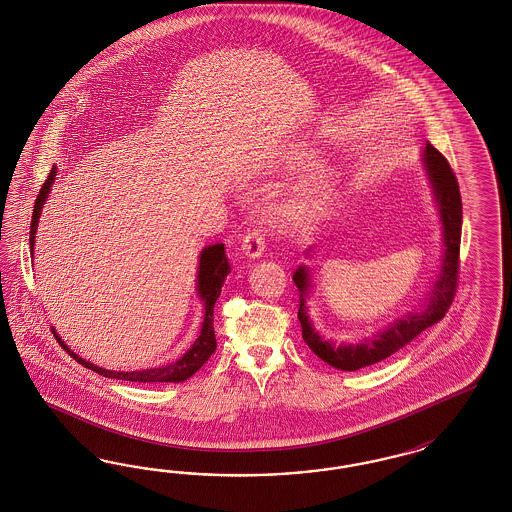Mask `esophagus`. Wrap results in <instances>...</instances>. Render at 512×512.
<instances>
[{"label": "esophagus", "mask_w": 512, "mask_h": 512, "mask_svg": "<svg viewBox=\"0 0 512 512\" xmlns=\"http://www.w3.org/2000/svg\"><path fill=\"white\" fill-rule=\"evenodd\" d=\"M242 249H244V253L249 259L261 257L263 251H265V232H263V229L255 227V229L247 230L244 242H242Z\"/></svg>", "instance_id": "1"}]
</instances>
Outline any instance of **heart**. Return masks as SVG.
I'll list each match as a JSON object with an SVG mask.
<instances>
[{"mask_svg": "<svg viewBox=\"0 0 512 512\" xmlns=\"http://www.w3.org/2000/svg\"><path fill=\"white\" fill-rule=\"evenodd\" d=\"M306 159H308V153H306V151H300L299 155H297V160ZM325 183H327V174H323V172L312 174V176L306 179V183H304V198H306V200L318 198L319 194L325 191Z\"/></svg>", "mask_w": 512, "mask_h": 512, "instance_id": "b5f03b06", "label": "heart"}]
</instances>
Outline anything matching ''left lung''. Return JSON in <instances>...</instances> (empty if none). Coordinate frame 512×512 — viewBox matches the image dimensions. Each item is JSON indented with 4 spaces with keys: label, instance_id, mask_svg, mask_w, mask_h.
<instances>
[{
    "label": "left lung",
    "instance_id": "8db88e82",
    "mask_svg": "<svg viewBox=\"0 0 512 512\" xmlns=\"http://www.w3.org/2000/svg\"><path fill=\"white\" fill-rule=\"evenodd\" d=\"M423 164L433 187L437 200V208L441 213L442 236H444V255H442L441 272L433 283L431 293L422 312H408L393 323L388 329L365 338L357 344H338L321 338L314 329L312 321L306 314V297L310 291V272L306 266H299L293 274V282L300 293L299 321L302 327V338L310 346V350L318 355L327 365L340 371H359L363 367L384 361L391 353L399 352L412 338L420 335L427 327L435 325L448 312L456 289H458L459 244H461V194H459L458 179L452 172L448 160L442 157L429 141L423 149ZM312 251V249H310Z\"/></svg>",
    "mask_w": 512,
    "mask_h": 512
}]
</instances>
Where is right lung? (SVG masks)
Here are the masks:
<instances>
[{
  "label": "right lung",
  "mask_w": 512,
  "mask_h": 512,
  "mask_svg": "<svg viewBox=\"0 0 512 512\" xmlns=\"http://www.w3.org/2000/svg\"><path fill=\"white\" fill-rule=\"evenodd\" d=\"M56 179V168L53 166L51 174L45 179L41 191L37 194L36 206L32 212V225H30V253L34 255V244H36V230L41 208L45 204V200L51 194V185ZM230 272L229 257L225 253V244H213V246L204 247L200 253V263H198V280H196V291L198 297L204 302V321H202V329L200 335L194 340L193 346L183 353L174 363L155 367V369H145V371L117 372L107 371L102 367H96L89 363L87 359L79 357L77 353L71 352L70 348L62 342L60 336H56V340L60 342V346L70 353L71 357L87 367L90 371L98 372L106 378H117V380H128V382H143V384H159V382H183L187 378H191L194 372L198 371L215 352L217 342H215V333H213V306L215 300L221 295V287Z\"/></svg>",
  "instance_id": "add662e5"
}]
</instances>
